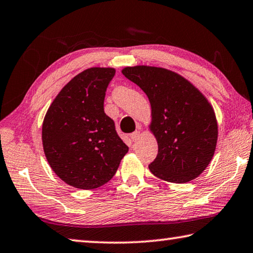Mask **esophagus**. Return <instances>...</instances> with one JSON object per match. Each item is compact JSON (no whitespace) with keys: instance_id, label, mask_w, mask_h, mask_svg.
Masks as SVG:
<instances>
[{"instance_id":"esophagus-1","label":"esophagus","mask_w":253,"mask_h":253,"mask_svg":"<svg viewBox=\"0 0 253 253\" xmlns=\"http://www.w3.org/2000/svg\"><path fill=\"white\" fill-rule=\"evenodd\" d=\"M139 136H140V131H139V130H136V131H134V132H131V134H130V138H131L132 142H136V140L139 138Z\"/></svg>"}]
</instances>
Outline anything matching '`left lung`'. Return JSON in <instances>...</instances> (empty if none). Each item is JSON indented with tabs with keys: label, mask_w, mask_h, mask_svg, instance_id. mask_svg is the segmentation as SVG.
<instances>
[{
	"label": "left lung",
	"mask_w": 253,
	"mask_h": 253,
	"mask_svg": "<svg viewBox=\"0 0 253 253\" xmlns=\"http://www.w3.org/2000/svg\"><path fill=\"white\" fill-rule=\"evenodd\" d=\"M123 75L146 93L149 128L158 153L149 170L170 183H186L208 168L215 152L217 123L212 106L190 81L164 68L126 67Z\"/></svg>",
	"instance_id": "left-lung-1"
}]
</instances>
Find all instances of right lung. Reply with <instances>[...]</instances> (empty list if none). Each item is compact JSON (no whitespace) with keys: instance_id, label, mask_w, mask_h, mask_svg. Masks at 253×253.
Instances as JSON below:
<instances>
[{"instance_id":"1","label":"right lung","mask_w":253,"mask_h":253,"mask_svg":"<svg viewBox=\"0 0 253 253\" xmlns=\"http://www.w3.org/2000/svg\"><path fill=\"white\" fill-rule=\"evenodd\" d=\"M116 70L89 68L58 93L42 125V144L53 172L69 184L92 190L110 181L128 146L104 110L106 90Z\"/></svg>"}]
</instances>
